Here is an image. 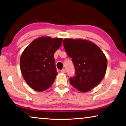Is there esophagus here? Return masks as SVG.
Returning a JSON list of instances; mask_svg holds the SVG:
<instances>
[{
    "mask_svg": "<svg viewBox=\"0 0 126 126\" xmlns=\"http://www.w3.org/2000/svg\"><path fill=\"white\" fill-rule=\"evenodd\" d=\"M65 70L64 69H62L61 70V73H65Z\"/></svg>",
    "mask_w": 126,
    "mask_h": 126,
    "instance_id": "1",
    "label": "esophagus"
}]
</instances>
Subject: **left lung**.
<instances>
[{"instance_id":"1","label":"left lung","mask_w":126,"mask_h":126,"mask_svg":"<svg viewBox=\"0 0 126 126\" xmlns=\"http://www.w3.org/2000/svg\"><path fill=\"white\" fill-rule=\"evenodd\" d=\"M63 44L75 67V75L70 78V82L80 92L90 91L104 77L106 56L98 46L87 40L65 38Z\"/></svg>"}]
</instances>
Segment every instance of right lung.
I'll use <instances>...</instances> for the list:
<instances>
[{
  "label": "right lung",
  "instance_id": "right-lung-1",
  "mask_svg": "<svg viewBox=\"0 0 126 126\" xmlns=\"http://www.w3.org/2000/svg\"><path fill=\"white\" fill-rule=\"evenodd\" d=\"M63 38L42 37L33 41L20 58L21 73L28 85L43 92L52 85L57 74L53 57L61 46Z\"/></svg>",
  "mask_w": 126,
  "mask_h": 126
}]
</instances>
